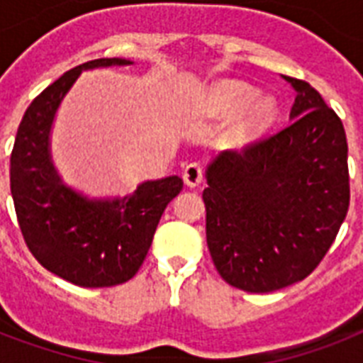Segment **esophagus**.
<instances>
[{
    "mask_svg": "<svg viewBox=\"0 0 363 363\" xmlns=\"http://www.w3.org/2000/svg\"><path fill=\"white\" fill-rule=\"evenodd\" d=\"M182 179L186 182V186L196 188L199 182L203 181V167L199 162H192V164H188L182 171Z\"/></svg>",
    "mask_w": 363,
    "mask_h": 363,
    "instance_id": "esophagus-1",
    "label": "esophagus"
}]
</instances>
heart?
I'll use <instances>...</instances> for the list:
<instances>
[{
    "mask_svg": "<svg viewBox=\"0 0 363 363\" xmlns=\"http://www.w3.org/2000/svg\"><path fill=\"white\" fill-rule=\"evenodd\" d=\"M245 104L238 121L230 128L233 141H248L267 128L277 115L273 96H252V88L239 81L218 82L207 96V111L215 116L232 115Z\"/></svg>",
    "mask_w": 363,
    "mask_h": 363,
    "instance_id": "b5f03b06",
    "label": "heart"
}]
</instances>
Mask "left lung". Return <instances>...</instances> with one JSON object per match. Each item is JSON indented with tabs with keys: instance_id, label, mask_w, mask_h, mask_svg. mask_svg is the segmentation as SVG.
Wrapping results in <instances>:
<instances>
[{
	"instance_id": "left-lung-1",
	"label": "left lung",
	"mask_w": 363,
	"mask_h": 363,
	"mask_svg": "<svg viewBox=\"0 0 363 363\" xmlns=\"http://www.w3.org/2000/svg\"><path fill=\"white\" fill-rule=\"evenodd\" d=\"M290 124L207 167V247L228 284L264 294L303 281L335 241L350 201L343 122L309 82Z\"/></svg>"
}]
</instances>
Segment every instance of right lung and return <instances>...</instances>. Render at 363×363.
Returning a JSON list of instances; mask_svg holds the SVG:
<instances>
[{"instance_id": "right-lung-1", "label": "right lung", "mask_w": 363, "mask_h": 363, "mask_svg": "<svg viewBox=\"0 0 363 363\" xmlns=\"http://www.w3.org/2000/svg\"><path fill=\"white\" fill-rule=\"evenodd\" d=\"M99 58L77 65L26 109L11 154V194L20 232L39 264L77 286L130 281L147 258L162 213L182 190L177 175L145 181L124 198L90 199L65 186L50 156V130L62 99L82 71L130 65Z\"/></svg>"}]
</instances>
